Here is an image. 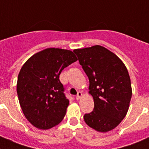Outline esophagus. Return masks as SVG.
<instances>
[{
  "label": "esophagus",
  "mask_w": 149,
  "mask_h": 149,
  "mask_svg": "<svg viewBox=\"0 0 149 149\" xmlns=\"http://www.w3.org/2000/svg\"><path fill=\"white\" fill-rule=\"evenodd\" d=\"M82 96H83L82 93H81V92H78V93H77V96H76V99L79 100V99H80V98H81V97H82Z\"/></svg>",
  "instance_id": "1"
}]
</instances>
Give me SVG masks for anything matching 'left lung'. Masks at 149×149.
I'll list each match as a JSON object with an SVG mask.
<instances>
[{
    "mask_svg": "<svg viewBox=\"0 0 149 149\" xmlns=\"http://www.w3.org/2000/svg\"><path fill=\"white\" fill-rule=\"evenodd\" d=\"M89 77V93L94 110L84 119L89 127L106 133L125 117L132 96L131 79L125 65L110 50L101 45L74 49Z\"/></svg>",
    "mask_w": 149,
    "mask_h": 149,
    "instance_id": "1",
    "label": "left lung"
}]
</instances>
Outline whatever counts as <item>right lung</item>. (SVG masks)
<instances>
[{
	"mask_svg": "<svg viewBox=\"0 0 149 149\" xmlns=\"http://www.w3.org/2000/svg\"><path fill=\"white\" fill-rule=\"evenodd\" d=\"M77 60L73 51L50 48L30 56L22 67L17 94L24 115L34 127L48 130L63 119L69 101L59 77Z\"/></svg>",
	"mask_w": 149,
	"mask_h": 149,
	"instance_id": "1",
	"label": "right lung"
}]
</instances>
